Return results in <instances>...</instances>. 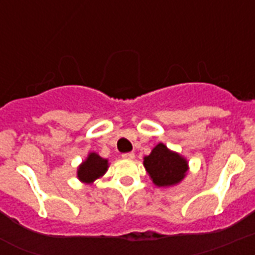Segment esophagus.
Segmentation results:
<instances>
[{"mask_svg": "<svg viewBox=\"0 0 255 255\" xmlns=\"http://www.w3.org/2000/svg\"><path fill=\"white\" fill-rule=\"evenodd\" d=\"M123 159L124 160H133V159H135V153H133V152H128V153H124Z\"/></svg>", "mask_w": 255, "mask_h": 255, "instance_id": "34e87169", "label": "esophagus"}]
</instances>
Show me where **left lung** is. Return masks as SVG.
Returning a JSON list of instances; mask_svg holds the SVG:
<instances>
[{"label": "left lung", "instance_id": "1", "mask_svg": "<svg viewBox=\"0 0 255 255\" xmlns=\"http://www.w3.org/2000/svg\"><path fill=\"white\" fill-rule=\"evenodd\" d=\"M144 168L152 182L159 188H170L185 178L189 165L188 160L177 152L172 151L164 143H159L151 153L144 156Z\"/></svg>", "mask_w": 255, "mask_h": 255}]
</instances>
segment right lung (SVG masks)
Returning a JSON list of instances; mask_svg holds the SVG:
<instances>
[{
    "mask_svg": "<svg viewBox=\"0 0 255 255\" xmlns=\"http://www.w3.org/2000/svg\"><path fill=\"white\" fill-rule=\"evenodd\" d=\"M108 167H110L108 159H104L96 152H90L87 157L79 164L77 169V177L79 181L85 184H92L106 174Z\"/></svg>",
    "mask_w": 255,
    "mask_h": 255,
    "instance_id": "right-lung-1",
    "label": "right lung"
}]
</instances>
